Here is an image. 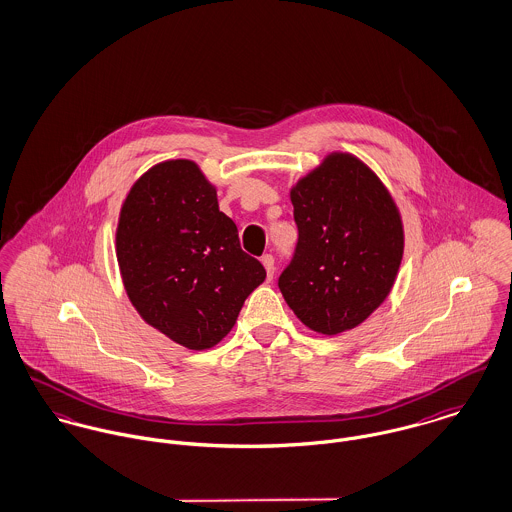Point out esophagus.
I'll list each match as a JSON object with an SVG mask.
<instances>
[{"label": "esophagus", "mask_w": 512, "mask_h": 512, "mask_svg": "<svg viewBox=\"0 0 512 512\" xmlns=\"http://www.w3.org/2000/svg\"><path fill=\"white\" fill-rule=\"evenodd\" d=\"M262 264H264V268H266V276H268V279L274 278V272H276V266H274V256H272V254H266V256H262Z\"/></svg>", "instance_id": "esophagus-1"}]
</instances>
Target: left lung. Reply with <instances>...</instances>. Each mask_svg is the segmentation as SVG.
I'll return each instance as SVG.
<instances>
[{
	"mask_svg": "<svg viewBox=\"0 0 512 512\" xmlns=\"http://www.w3.org/2000/svg\"><path fill=\"white\" fill-rule=\"evenodd\" d=\"M289 197L299 242L279 291L295 317L334 336L362 325L399 274L405 231L399 207L372 168L350 152H328Z\"/></svg>",
	"mask_w": 512,
	"mask_h": 512,
	"instance_id": "left-lung-1",
	"label": "left lung"
}]
</instances>
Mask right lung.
<instances>
[{"label":"right lung","mask_w":512,"mask_h":512,"mask_svg":"<svg viewBox=\"0 0 512 512\" xmlns=\"http://www.w3.org/2000/svg\"><path fill=\"white\" fill-rule=\"evenodd\" d=\"M129 301L146 325L187 350L217 346L266 279L242 252L217 187L186 158L148 168L131 186L115 233Z\"/></svg>","instance_id":"right-lung-1"}]
</instances>
